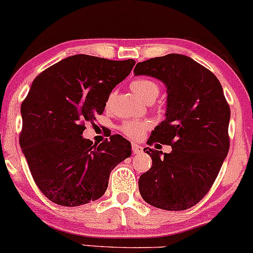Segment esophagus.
<instances>
[{"instance_id": "34e87169", "label": "esophagus", "mask_w": 253, "mask_h": 253, "mask_svg": "<svg viewBox=\"0 0 253 253\" xmlns=\"http://www.w3.org/2000/svg\"><path fill=\"white\" fill-rule=\"evenodd\" d=\"M131 149H132V152L134 153V155H138V153H140L143 151V147L136 143L131 144Z\"/></svg>"}]
</instances>
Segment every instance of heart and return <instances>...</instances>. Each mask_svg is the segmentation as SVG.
Returning a JSON list of instances; mask_svg holds the SVG:
<instances>
[{"mask_svg":"<svg viewBox=\"0 0 253 253\" xmlns=\"http://www.w3.org/2000/svg\"><path fill=\"white\" fill-rule=\"evenodd\" d=\"M130 88L140 100H143L144 102L146 103L153 102V101L158 97L160 91L158 84H156L155 81L146 78H139L133 80L132 83L130 84ZM114 97L115 91H113V93L109 95V97H108V106L113 102ZM147 127H149V126H147V123L145 122H140V121H126V122H124L122 124L121 130H122V132L124 134H126L129 138L139 139L144 134V132H145Z\"/></svg>","mask_w":253,"mask_h":253,"instance_id":"obj_1","label":"heart"}]
</instances>
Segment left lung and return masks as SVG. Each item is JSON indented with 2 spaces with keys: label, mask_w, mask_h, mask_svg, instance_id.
I'll return each instance as SVG.
<instances>
[{
  "label": "left lung",
  "mask_w": 253,
  "mask_h": 253,
  "mask_svg": "<svg viewBox=\"0 0 253 253\" xmlns=\"http://www.w3.org/2000/svg\"><path fill=\"white\" fill-rule=\"evenodd\" d=\"M133 73L166 84V119L152 131L147 145L172 146L170 153L144 149L152 167L140 175V195L165 211L192 208L211 188L230 146V107L221 84L208 68L176 53L138 62Z\"/></svg>",
  "instance_id": "left-lung-1"
}]
</instances>
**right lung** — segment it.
I'll return each instance as SVG.
<instances>
[{
	"label": "right lung",
	"instance_id": "right-lung-1",
	"mask_svg": "<svg viewBox=\"0 0 253 253\" xmlns=\"http://www.w3.org/2000/svg\"><path fill=\"white\" fill-rule=\"evenodd\" d=\"M136 64L87 54L62 59L35 79L22 102L19 144L36 185L48 200L77 207L100 199L110 172L131 155L113 134L100 145L81 134L103 113L111 90Z\"/></svg>",
	"mask_w": 253,
	"mask_h": 253
}]
</instances>
